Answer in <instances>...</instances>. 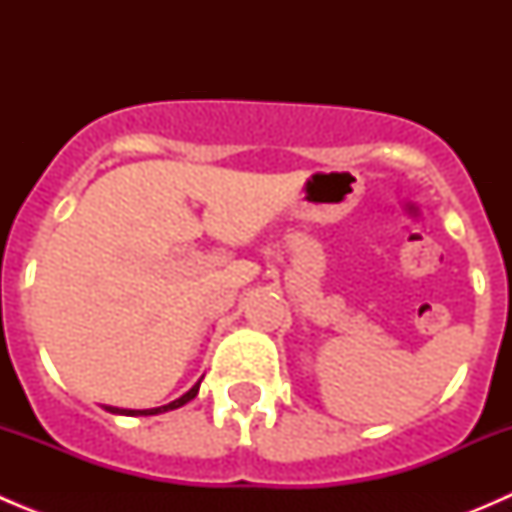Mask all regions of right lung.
I'll use <instances>...</instances> for the list:
<instances>
[{"instance_id":"obj_1","label":"right lung","mask_w":512,"mask_h":512,"mask_svg":"<svg viewBox=\"0 0 512 512\" xmlns=\"http://www.w3.org/2000/svg\"><path fill=\"white\" fill-rule=\"evenodd\" d=\"M198 389H200V381L193 386V389L185 391L180 399L170 401V404H165V406H158V409H118V406H103V409H106L108 414H118V416H156V414H165V411L180 409V406H185L188 401H193L195 396H198Z\"/></svg>"}]
</instances>
